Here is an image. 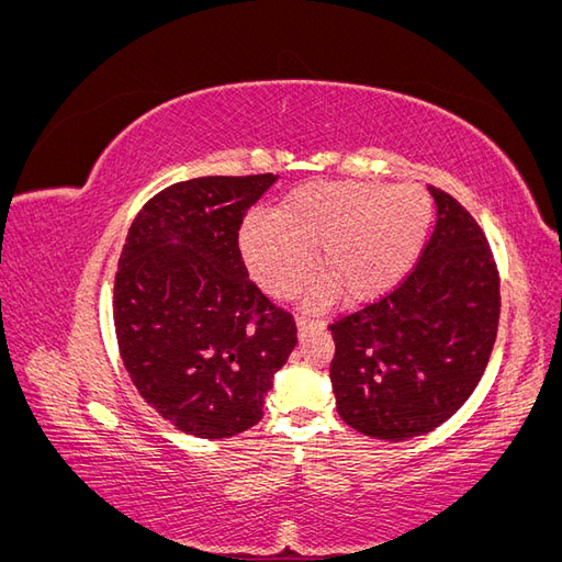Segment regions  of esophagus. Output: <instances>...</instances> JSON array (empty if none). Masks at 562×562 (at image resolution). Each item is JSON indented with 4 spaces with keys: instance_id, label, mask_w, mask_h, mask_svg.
<instances>
[{
    "instance_id": "34e87169",
    "label": "esophagus",
    "mask_w": 562,
    "mask_h": 562,
    "mask_svg": "<svg viewBox=\"0 0 562 562\" xmlns=\"http://www.w3.org/2000/svg\"><path fill=\"white\" fill-rule=\"evenodd\" d=\"M323 326H326V321H321V318L310 316V314H297V330H300V335L310 333V330H321Z\"/></svg>"
}]
</instances>
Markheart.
<instances>
[{"label": "heart", "instance_id": "obj_1", "mask_svg": "<svg viewBox=\"0 0 562 562\" xmlns=\"http://www.w3.org/2000/svg\"><path fill=\"white\" fill-rule=\"evenodd\" d=\"M434 203L419 184L361 180L307 182L274 215H250L239 234L250 274L269 293H293L310 279L314 250L326 279L349 300L378 295L413 267L431 227Z\"/></svg>", "mask_w": 562, "mask_h": 562}]
</instances>
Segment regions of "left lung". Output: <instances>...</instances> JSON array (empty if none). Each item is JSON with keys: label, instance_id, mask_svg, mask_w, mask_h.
I'll return each instance as SVG.
<instances>
[{"label": "left lung", "instance_id": "left-lung-1", "mask_svg": "<svg viewBox=\"0 0 562 562\" xmlns=\"http://www.w3.org/2000/svg\"><path fill=\"white\" fill-rule=\"evenodd\" d=\"M438 206L419 260L384 295L330 323L337 413L370 438L405 440L450 419L479 386L499 326V269L475 217Z\"/></svg>", "mask_w": 562, "mask_h": 562}]
</instances>
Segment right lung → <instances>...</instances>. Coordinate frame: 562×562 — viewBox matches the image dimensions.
Returning <instances> with one entry per match:
<instances>
[{
	"mask_svg": "<svg viewBox=\"0 0 562 562\" xmlns=\"http://www.w3.org/2000/svg\"><path fill=\"white\" fill-rule=\"evenodd\" d=\"M274 180L209 176L166 187L133 220L119 255V353L140 396L184 434L229 438L258 424L271 378L297 345L293 314L248 277L239 250L244 217Z\"/></svg>",
	"mask_w": 562,
	"mask_h": 562,
	"instance_id": "right-lung-1",
	"label": "right lung"
}]
</instances>
